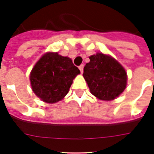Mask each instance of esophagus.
Returning <instances> with one entry per match:
<instances>
[{"label": "esophagus", "instance_id": "1", "mask_svg": "<svg viewBox=\"0 0 154 154\" xmlns=\"http://www.w3.org/2000/svg\"><path fill=\"white\" fill-rule=\"evenodd\" d=\"M83 68H84V65H79V70H80V72H81V73L83 72Z\"/></svg>", "mask_w": 154, "mask_h": 154}]
</instances>
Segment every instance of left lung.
I'll return each instance as SVG.
<instances>
[{"instance_id": "8db88e82", "label": "left lung", "mask_w": 154, "mask_h": 154, "mask_svg": "<svg viewBox=\"0 0 154 154\" xmlns=\"http://www.w3.org/2000/svg\"><path fill=\"white\" fill-rule=\"evenodd\" d=\"M83 76L92 95L102 100H112L124 91L127 76L125 69L112 57L97 53L89 57Z\"/></svg>"}]
</instances>
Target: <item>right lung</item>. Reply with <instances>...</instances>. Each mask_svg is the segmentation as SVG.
I'll use <instances>...</instances> for the list:
<instances>
[{"mask_svg":"<svg viewBox=\"0 0 154 154\" xmlns=\"http://www.w3.org/2000/svg\"><path fill=\"white\" fill-rule=\"evenodd\" d=\"M80 71L68 57L47 53L37 62L30 75L32 90L42 101L55 103L69 92Z\"/></svg>","mask_w":154,"mask_h":154,"instance_id":"add662e5","label":"right lung"}]
</instances>
